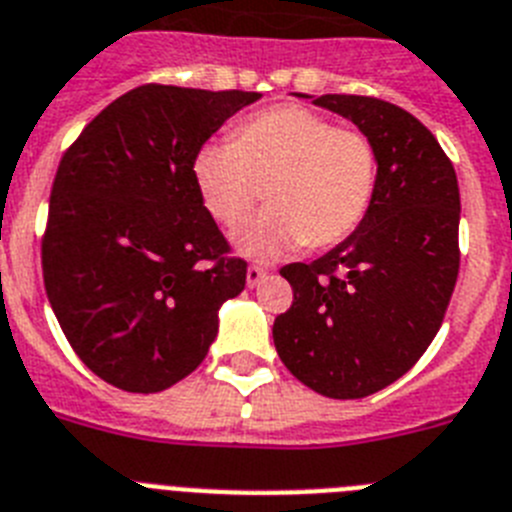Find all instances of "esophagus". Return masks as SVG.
Returning a JSON list of instances; mask_svg holds the SVG:
<instances>
[{
    "label": "esophagus",
    "mask_w": 512,
    "mask_h": 512,
    "mask_svg": "<svg viewBox=\"0 0 512 512\" xmlns=\"http://www.w3.org/2000/svg\"><path fill=\"white\" fill-rule=\"evenodd\" d=\"M266 274H269V272H266L264 266H259V264H251V266H248V272H246V282H248V287L261 285V282H264Z\"/></svg>",
    "instance_id": "34e87169"
}]
</instances>
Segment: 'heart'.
<instances>
[{
  "instance_id": "b5f03b06",
  "label": "heart",
  "mask_w": 512,
  "mask_h": 512,
  "mask_svg": "<svg viewBox=\"0 0 512 512\" xmlns=\"http://www.w3.org/2000/svg\"><path fill=\"white\" fill-rule=\"evenodd\" d=\"M191 178L204 209L225 227L246 220L266 186L269 209L235 235L240 253L266 261L300 243L331 248L355 233L373 202L378 152L365 131L285 103L253 113L233 142L199 147Z\"/></svg>"
}]
</instances>
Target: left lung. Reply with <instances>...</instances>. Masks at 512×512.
<instances>
[{
  "instance_id": "left-lung-1",
  "label": "left lung",
  "mask_w": 512,
  "mask_h": 512,
  "mask_svg": "<svg viewBox=\"0 0 512 512\" xmlns=\"http://www.w3.org/2000/svg\"><path fill=\"white\" fill-rule=\"evenodd\" d=\"M313 103L373 139L378 181L355 233L279 269L292 305L274 321V347L321 396L362 399L399 381L438 334L461 264V196L451 157L409 111L373 95Z\"/></svg>"
}]
</instances>
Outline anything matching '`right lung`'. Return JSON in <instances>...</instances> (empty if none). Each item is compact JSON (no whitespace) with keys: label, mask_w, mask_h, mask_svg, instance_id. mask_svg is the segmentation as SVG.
<instances>
[{"label":"right lung","mask_w":512,"mask_h":512,"mask_svg":"<svg viewBox=\"0 0 512 512\" xmlns=\"http://www.w3.org/2000/svg\"><path fill=\"white\" fill-rule=\"evenodd\" d=\"M243 90L139 85L95 116L56 168L41 238L43 285L87 368L129 393L186 378L217 336V310L246 287L191 178V160Z\"/></svg>","instance_id":"right-lung-1"}]
</instances>
